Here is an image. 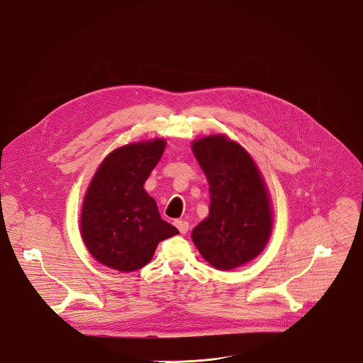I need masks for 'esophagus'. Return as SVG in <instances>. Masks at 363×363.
Returning <instances> with one entry per match:
<instances>
[{
    "label": "esophagus",
    "mask_w": 363,
    "mask_h": 363,
    "mask_svg": "<svg viewBox=\"0 0 363 363\" xmlns=\"http://www.w3.org/2000/svg\"><path fill=\"white\" fill-rule=\"evenodd\" d=\"M175 226H177V229L184 235V233H186L188 230H189V223L188 221H185V220H177L175 221Z\"/></svg>",
    "instance_id": "1"
}]
</instances>
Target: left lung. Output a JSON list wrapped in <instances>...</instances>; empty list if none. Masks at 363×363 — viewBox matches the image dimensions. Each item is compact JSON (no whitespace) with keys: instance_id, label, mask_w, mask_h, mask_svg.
I'll return each instance as SVG.
<instances>
[{"instance_id":"obj_1","label":"left lung","mask_w":363,"mask_h":363,"mask_svg":"<svg viewBox=\"0 0 363 363\" xmlns=\"http://www.w3.org/2000/svg\"><path fill=\"white\" fill-rule=\"evenodd\" d=\"M197 163L210 186V213L192 232L203 258L228 271L255 258L272 230L264 179L250 155L223 135L194 142Z\"/></svg>"}]
</instances>
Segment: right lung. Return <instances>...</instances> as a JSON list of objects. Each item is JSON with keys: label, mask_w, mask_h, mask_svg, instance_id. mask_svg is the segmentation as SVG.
Instances as JSON below:
<instances>
[{"label": "right lung", "mask_w": 363, "mask_h": 363, "mask_svg": "<svg viewBox=\"0 0 363 363\" xmlns=\"http://www.w3.org/2000/svg\"><path fill=\"white\" fill-rule=\"evenodd\" d=\"M166 140L125 145L113 150L96 169L82 213V236L101 264L121 272L145 267L159 242L178 235L162 220L143 184L159 163Z\"/></svg>", "instance_id": "1"}]
</instances>
